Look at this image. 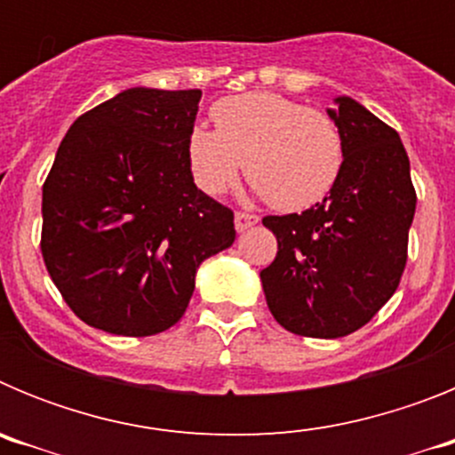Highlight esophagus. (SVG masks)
<instances>
[{"mask_svg": "<svg viewBox=\"0 0 455 455\" xmlns=\"http://www.w3.org/2000/svg\"><path fill=\"white\" fill-rule=\"evenodd\" d=\"M257 220H259V219H257L255 214H248V212H236V214H235V225H236V230H239V232L252 228Z\"/></svg>", "mask_w": 455, "mask_h": 455, "instance_id": "1", "label": "esophagus"}]
</instances>
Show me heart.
<instances>
[{
    "instance_id": "1",
    "label": "heart",
    "mask_w": 455,
    "mask_h": 455,
    "mask_svg": "<svg viewBox=\"0 0 455 455\" xmlns=\"http://www.w3.org/2000/svg\"><path fill=\"white\" fill-rule=\"evenodd\" d=\"M216 130L193 127L187 155L203 191L232 188L246 178L268 204L299 212L319 203L337 182L344 140L325 111L277 92H243L212 107Z\"/></svg>"
}]
</instances>
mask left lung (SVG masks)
Here are the masks:
<instances>
[{
  "label": "left lung",
  "mask_w": 455,
  "mask_h": 455,
  "mask_svg": "<svg viewBox=\"0 0 455 455\" xmlns=\"http://www.w3.org/2000/svg\"><path fill=\"white\" fill-rule=\"evenodd\" d=\"M328 111L344 164L323 203L303 214L264 216L277 255L262 268L273 319L303 337L360 331L396 291L408 262L417 193L396 130L351 98Z\"/></svg>",
  "instance_id": "8db88e82"
}]
</instances>
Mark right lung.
I'll return each mask as SVG.
<instances>
[{
	"label": "right lung",
	"instance_id": "right-lung-1",
	"mask_svg": "<svg viewBox=\"0 0 455 455\" xmlns=\"http://www.w3.org/2000/svg\"><path fill=\"white\" fill-rule=\"evenodd\" d=\"M203 91L130 88L79 116L43 184L40 251L84 323L168 331L196 271L235 243V212L193 184L187 140Z\"/></svg>",
	"mask_w": 455,
	"mask_h": 455
}]
</instances>
